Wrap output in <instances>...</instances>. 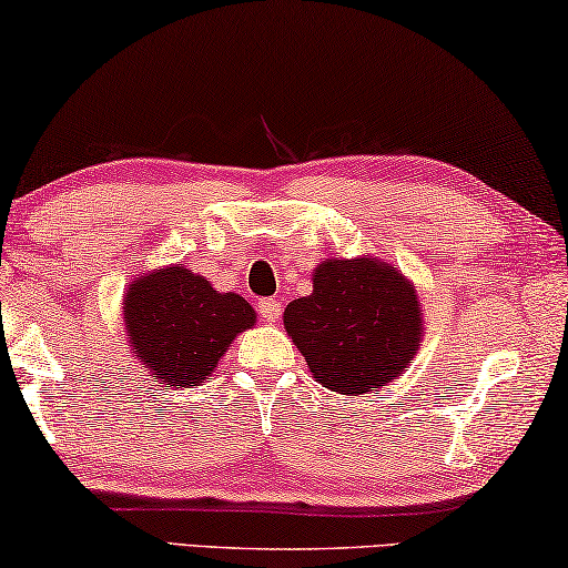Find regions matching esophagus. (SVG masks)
<instances>
[{
	"instance_id": "1",
	"label": "esophagus",
	"mask_w": 568,
	"mask_h": 568,
	"mask_svg": "<svg viewBox=\"0 0 568 568\" xmlns=\"http://www.w3.org/2000/svg\"><path fill=\"white\" fill-rule=\"evenodd\" d=\"M257 308H260V316L270 321V324H275V321L281 318V313H283V306H281V301H277V298H262Z\"/></svg>"
}]
</instances>
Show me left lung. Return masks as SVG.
I'll return each instance as SVG.
<instances>
[{
  "mask_svg": "<svg viewBox=\"0 0 568 568\" xmlns=\"http://www.w3.org/2000/svg\"><path fill=\"white\" fill-rule=\"evenodd\" d=\"M283 321L313 377L342 395L400 377L423 328L416 287L367 257L321 262L313 293L287 303Z\"/></svg>",
  "mask_w": 568,
  "mask_h": 568,
  "instance_id": "left-lung-1",
  "label": "left lung"
}]
</instances>
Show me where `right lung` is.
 <instances>
[{
  "mask_svg": "<svg viewBox=\"0 0 568 568\" xmlns=\"http://www.w3.org/2000/svg\"><path fill=\"white\" fill-rule=\"evenodd\" d=\"M130 346L160 383L199 385L211 377L232 338L255 326L242 295L219 293L181 265L142 275L124 301Z\"/></svg>",
  "mask_w": 568,
  "mask_h": 568,
  "instance_id": "right-lung-1",
  "label": "right lung"
}]
</instances>
